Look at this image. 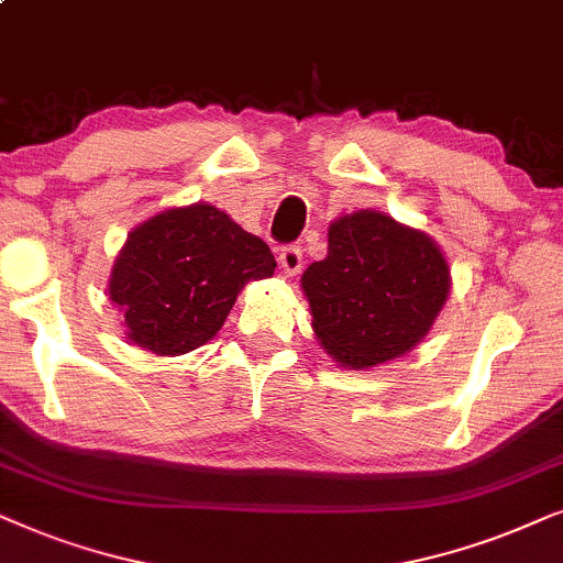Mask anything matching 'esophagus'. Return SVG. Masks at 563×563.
Returning a JSON list of instances; mask_svg holds the SVG:
<instances>
[{
	"mask_svg": "<svg viewBox=\"0 0 563 563\" xmlns=\"http://www.w3.org/2000/svg\"><path fill=\"white\" fill-rule=\"evenodd\" d=\"M280 267L286 269L288 275L301 273V267H303V252H301V246H296V244L283 246V250H280Z\"/></svg>",
	"mask_w": 563,
	"mask_h": 563,
	"instance_id": "34e87169",
	"label": "esophagus"
}]
</instances>
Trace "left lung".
Wrapping results in <instances>:
<instances>
[{
	"mask_svg": "<svg viewBox=\"0 0 563 563\" xmlns=\"http://www.w3.org/2000/svg\"><path fill=\"white\" fill-rule=\"evenodd\" d=\"M301 286L329 355L350 368H371L430 332L451 273L430 236L391 216L357 211L332 223L327 257L309 265Z\"/></svg>",
	"mask_w": 563,
	"mask_h": 563,
	"instance_id": "left-lung-1",
	"label": "left lung"
}]
</instances>
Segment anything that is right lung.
I'll return each mask as SVG.
<instances>
[{
  "mask_svg": "<svg viewBox=\"0 0 563 563\" xmlns=\"http://www.w3.org/2000/svg\"><path fill=\"white\" fill-rule=\"evenodd\" d=\"M273 273L275 257L260 236L198 203L131 231L112 267L110 298L129 340L156 355H183L219 332L246 283Z\"/></svg>",
  "mask_w": 563,
  "mask_h": 563,
  "instance_id": "right-lung-1",
  "label": "right lung"
}]
</instances>
